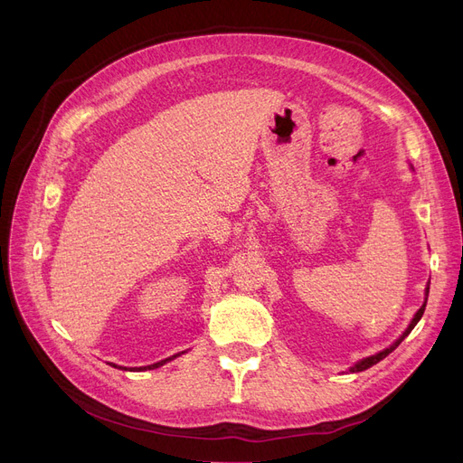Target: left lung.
Masks as SVG:
<instances>
[{
	"instance_id": "1",
	"label": "left lung",
	"mask_w": 463,
	"mask_h": 463,
	"mask_svg": "<svg viewBox=\"0 0 463 463\" xmlns=\"http://www.w3.org/2000/svg\"><path fill=\"white\" fill-rule=\"evenodd\" d=\"M428 293H430V287H426V302H428ZM426 302L422 304V307L417 311V315H415V319H412L411 321V325L407 326V330L402 334V337L400 339H396V342L391 345V347H388V349H384V351H381V353H377V354H373V356H368V358H364V360H360L358 364H354V366L351 368V372L354 373V372H364V370H368V368H372L373 366V364H377V362H381L384 356H388V354H391L402 342H403V339L411 334V330L412 328H415V325L420 321V317H422V315H424V309H426Z\"/></svg>"
}]
</instances>
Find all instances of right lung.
Returning <instances> with one entry per match:
<instances>
[{
	"instance_id": "obj_1",
	"label": "right lung",
	"mask_w": 463,
	"mask_h": 463,
	"mask_svg": "<svg viewBox=\"0 0 463 463\" xmlns=\"http://www.w3.org/2000/svg\"><path fill=\"white\" fill-rule=\"evenodd\" d=\"M178 354H175L173 358H176ZM170 358H166V360H161V362H157V364H152V366H144V368H140V370H156V368H159V366H163V364H166ZM116 368V366H114ZM126 370V368H124Z\"/></svg>"
}]
</instances>
